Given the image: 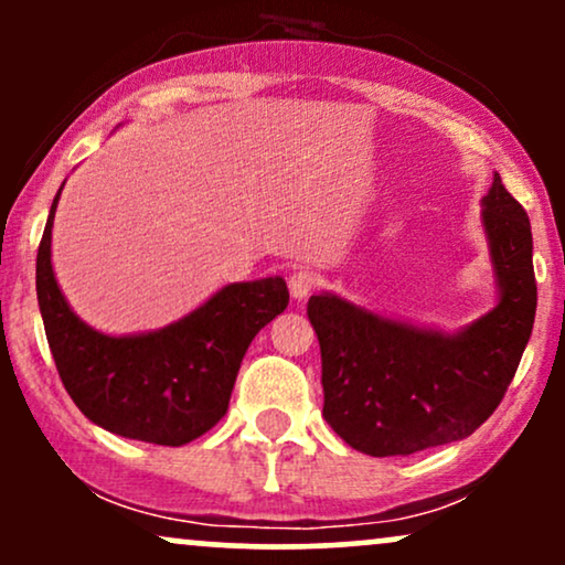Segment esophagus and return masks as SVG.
<instances>
[{
    "label": "esophagus",
    "mask_w": 565,
    "mask_h": 565,
    "mask_svg": "<svg viewBox=\"0 0 565 565\" xmlns=\"http://www.w3.org/2000/svg\"><path fill=\"white\" fill-rule=\"evenodd\" d=\"M319 287H321V276L313 274V270H295V274L289 276V291L295 300H305V297L313 295Z\"/></svg>",
    "instance_id": "34e87169"
}]
</instances>
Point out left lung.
Masks as SVG:
<instances>
[{
    "instance_id": "1",
    "label": "left lung",
    "mask_w": 565,
    "mask_h": 565,
    "mask_svg": "<svg viewBox=\"0 0 565 565\" xmlns=\"http://www.w3.org/2000/svg\"><path fill=\"white\" fill-rule=\"evenodd\" d=\"M483 225L502 289L499 305L459 334L427 332L313 295L323 417L369 457H406L468 438L494 414L534 329L531 223L494 174Z\"/></svg>"
}]
</instances>
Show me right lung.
<instances>
[{
  "label": "right lung",
  "instance_id": "right-lung-1",
  "mask_svg": "<svg viewBox=\"0 0 565 565\" xmlns=\"http://www.w3.org/2000/svg\"><path fill=\"white\" fill-rule=\"evenodd\" d=\"M57 196L36 252V297L71 401L116 436L157 446H183L204 436L228 412L249 342L289 305L287 281L276 276L231 284L153 334H100L76 319L57 289L50 263Z\"/></svg>",
  "mask_w": 565,
  "mask_h": 565
}]
</instances>
